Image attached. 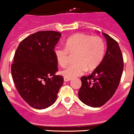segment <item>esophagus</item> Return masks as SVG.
Masks as SVG:
<instances>
[{
  "label": "esophagus",
  "mask_w": 134,
  "mask_h": 134,
  "mask_svg": "<svg viewBox=\"0 0 134 134\" xmlns=\"http://www.w3.org/2000/svg\"><path fill=\"white\" fill-rule=\"evenodd\" d=\"M64 80L65 82H68L72 80V79H70V78H68V77H64Z\"/></svg>",
  "instance_id": "34e87169"
}]
</instances>
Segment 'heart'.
Segmentation results:
<instances>
[{"instance_id":"1","label":"heart","mask_w":134,"mask_h":134,"mask_svg":"<svg viewBox=\"0 0 134 134\" xmlns=\"http://www.w3.org/2000/svg\"><path fill=\"white\" fill-rule=\"evenodd\" d=\"M106 46L103 38L88 34H76L66 41L65 48L56 46L54 53L57 62L64 67L68 60V53L75 54L74 64L62 71L64 77L70 79L82 75L86 69L93 70L100 64L105 56Z\"/></svg>"}]
</instances>
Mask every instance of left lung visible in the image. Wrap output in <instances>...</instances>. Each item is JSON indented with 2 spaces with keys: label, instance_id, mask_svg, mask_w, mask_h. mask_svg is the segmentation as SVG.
I'll return each instance as SVG.
<instances>
[{
  "label": "left lung",
  "instance_id": "left-lung-1",
  "mask_svg": "<svg viewBox=\"0 0 134 134\" xmlns=\"http://www.w3.org/2000/svg\"><path fill=\"white\" fill-rule=\"evenodd\" d=\"M107 40V52L100 64L91 75L82 76L79 99L93 107L103 105L113 97L119 86L124 59L119 44L111 37L103 33Z\"/></svg>",
  "mask_w": 134,
  "mask_h": 134
}]
</instances>
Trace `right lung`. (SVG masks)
I'll return each mask as SVG.
<instances>
[{
    "mask_svg": "<svg viewBox=\"0 0 134 134\" xmlns=\"http://www.w3.org/2000/svg\"><path fill=\"white\" fill-rule=\"evenodd\" d=\"M61 36L54 31L37 32L25 38L15 52L12 77L21 97L35 109L53 105L64 83L63 76L55 75L58 68L54 53Z\"/></svg>",
    "mask_w": 134,
    "mask_h": 134,
    "instance_id": "right-lung-1",
    "label": "right lung"
}]
</instances>
